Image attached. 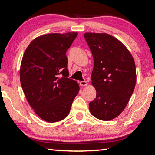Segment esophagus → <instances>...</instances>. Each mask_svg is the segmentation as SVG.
Listing matches in <instances>:
<instances>
[{
  "mask_svg": "<svg viewBox=\"0 0 155 155\" xmlns=\"http://www.w3.org/2000/svg\"><path fill=\"white\" fill-rule=\"evenodd\" d=\"M79 84L81 86H86V85H87V83L86 81H80Z\"/></svg>",
  "mask_w": 155,
  "mask_h": 155,
  "instance_id": "1",
  "label": "esophagus"
}]
</instances>
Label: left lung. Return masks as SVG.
Segmentation results:
<instances>
[{
	"mask_svg": "<svg viewBox=\"0 0 155 155\" xmlns=\"http://www.w3.org/2000/svg\"><path fill=\"white\" fill-rule=\"evenodd\" d=\"M94 58L91 79L97 96L89 104L90 113L110 121L126 107L137 80L134 58L121 41L106 33L84 34Z\"/></svg>",
	"mask_w": 155,
	"mask_h": 155,
	"instance_id": "1",
	"label": "left lung"
}]
</instances>
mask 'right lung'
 I'll use <instances>...</instances> for the list:
<instances>
[{"label": "right lung", "instance_id": "obj_1", "mask_svg": "<svg viewBox=\"0 0 155 155\" xmlns=\"http://www.w3.org/2000/svg\"><path fill=\"white\" fill-rule=\"evenodd\" d=\"M77 32L39 36L25 51L20 81L28 104L43 121H60L70 113L80 87L69 78L65 55Z\"/></svg>", "mask_w": 155, "mask_h": 155}]
</instances>
